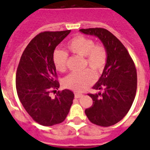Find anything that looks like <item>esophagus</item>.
Returning a JSON list of instances; mask_svg holds the SVG:
<instances>
[{
  "label": "esophagus",
  "mask_w": 150,
  "mask_h": 150,
  "mask_svg": "<svg viewBox=\"0 0 150 150\" xmlns=\"http://www.w3.org/2000/svg\"><path fill=\"white\" fill-rule=\"evenodd\" d=\"M83 96L82 93H75V98H80V97H82V96Z\"/></svg>",
  "instance_id": "esophagus-1"
}]
</instances>
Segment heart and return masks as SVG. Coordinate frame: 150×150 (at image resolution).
<instances>
[{"label": "heart", "instance_id": "obj_1", "mask_svg": "<svg viewBox=\"0 0 150 150\" xmlns=\"http://www.w3.org/2000/svg\"><path fill=\"white\" fill-rule=\"evenodd\" d=\"M68 50L73 54L84 57V67H89L96 75L104 69L107 61V52L101 44H95L93 40L79 35L73 37L67 43ZM53 63L57 70L65 71L68 65V54L61 50L53 53ZM90 70L82 72L71 73L63 80V86L67 89L78 93L86 90L95 82V75Z\"/></svg>", "mask_w": 150, "mask_h": 150}]
</instances>
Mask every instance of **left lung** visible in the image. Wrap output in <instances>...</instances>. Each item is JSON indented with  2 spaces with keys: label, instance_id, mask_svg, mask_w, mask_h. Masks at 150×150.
<instances>
[{
  "label": "left lung",
  "instance_id": "8db88e82",
  "mask_svg": "<svg viewBox=\"0 0 150 150\" xmlns=\"http://www.w3.org/2000/svg\"><path fill=\"white\" fill-rule=\"evenodd\" d=\"M81 33L100 39L107 52V61L94 89L103 93L89 95L93 105L85 110L92 123L108 127L119 122L130 110L137 89L135 64L125 46L103 28L82 29Z\"/></svg>",
  "mask_w": 150,
  "mask_h": 150
}]
</instances>
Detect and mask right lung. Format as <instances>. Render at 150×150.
<instances>
[{
    "label": "right lung",
    "mask_w": 150,
    "mask_h": 150,
    "mask_svg": "<svg viewBox=\"0 0 150 150\" xmlns=\"http://www.w3.org/2000/svg\"><path fill=\"white\" fill-rule=\"evenodd\" d=\"M70 32L38 34L27 45L18 66L15 79L18 96L27 113L41 125L63 122L73 103L75 96L69 89L58 91L54 98L50 95L60 86L53 53Z\"/></svg>",
    "instance_id": "right-lung-1"
}]
</instances>
